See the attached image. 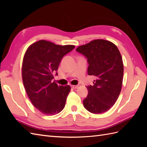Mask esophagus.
Segmentation results:
<instances>
[{"instance_id": "34e87169", "label": "esophagus", "mask_w": 147, "mask_h": 147, "mask_svg": "<svg viewBox=\"0 0 147 147\" xmlns=\"http://www.w3.org/2000/svg\"><path fill=\"white\" fill-rule=\"evenodd\" d=\"M71 87H72V88H73V89H76V88H78V85H72L71 86Z\"/></svg>"}]
</instances>
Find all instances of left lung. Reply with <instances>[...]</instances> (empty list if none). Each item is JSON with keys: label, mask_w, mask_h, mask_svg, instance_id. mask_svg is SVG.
<instances>
[{"label": "left lung", "mask_w": 147, "mask_h": 147, "mask_svg": "<svg viewBox=\"0 0 147 147\" xmlns=\"http://www.w3.org/2000/svg\"><path fill=\"white\" fill-rule=\"evenodd\" d=\"M76 51L87 58L88 75L96 77L94 85L87 87L84 107L92 113H104L114 105L121 91L124 65L121 53L114 43L103 39L93 40Z\"/></svg>", "instance_id": "8db88e82"}]
</instances>
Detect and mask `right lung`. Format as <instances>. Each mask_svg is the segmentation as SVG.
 <instances>
[{
	"label": "right lung",
	"instance_id": "obj_1",
	"mask_svg": "<svg viewBox=\"0 0 147 147\" xmlns=\"http://www.w3.org/2000/svg\"><path fill=\"white\" fill-rule=\"evenodd\" d=\"M74 47L41 40L30 45L24 55L21 75L24 88L32 104L43 114H57L64 107L71 86L52 82L53 73L63 56Z\"/></svg>",
	"mask_w": 147,
	"mask_h": 147
}]
</instances>
